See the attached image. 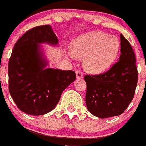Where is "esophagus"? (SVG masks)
I'll return each mask as SVG.
<instances>
[{
	"mask_svg": "<svg viewBox=\"0 0 146 146\" xmlns=\"http://www.w3.org/2000/svg\"><path fill=\"white\" fill-rule=\"evenodd\" d=\"M76 76H77V78H78V79H82V78H83V73L79 70L76 71Z\"/></svg>",
	"mask_w": 146,
	"mask_h": 146,
	"instance_id": "esophagus-1",
	"label": "esophagus"
}]
</instances>
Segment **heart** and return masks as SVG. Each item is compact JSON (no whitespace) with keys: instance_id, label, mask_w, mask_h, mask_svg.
Returning a JSON list of instances; mask_svg holds the SVG:
<instances>
[{"instance_id":"b5f03b06","label":"heart","mask_w":146,"mask_h":146,"mask_svg":"<svg viewBox=\"0 0 146 146\" xmlns=\"http://www.w3.org/2000/svg\"><path fill=\"white\" fill-rule=\"evenodd\" d=\"M120 43L114 36L93 31L78 36L71 43L72 53L84 58V66L88 72L100 74L109 69L117 58Z\"/></svg>"}]
</instances>
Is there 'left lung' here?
Masks as SVG:
<instances>
[{"instance_id":"1","label":"left lung","mask_w":146,"mask_h":146,"mask_svg":"<svg viewBox=\"0 0 146 146\" xmlns=\"http://www.w3.org/2000/svg\"><path fill=\"white\" fill-rule=\"evenodd\" d=\"M119 61L103 74L86 75V103L88 111L100 118L123 114L134 98L137 84L136 58L130 43L120 35Z\"/></svg>"}]
</instances>
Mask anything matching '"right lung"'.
<instances>
[{
  "label": "right lung",
  "mask_w": 146,
  "mask_h": 146,
  "mask_svg": "<svg viewBox=\"0 0 146 146\" xmlns=\"http://www.w3.org/2000/svg\"><path fill=\"white\" fill-rule=\"evenodd\" d=\"M39 43L58 44L49 25L32 28L14 46L9 60V90L18 109L30 115L51 111L62 92L76 79L74 71L48 68Z\"/></svg>",
  "instance_id": "right-lung-1"
}]
</instances>
